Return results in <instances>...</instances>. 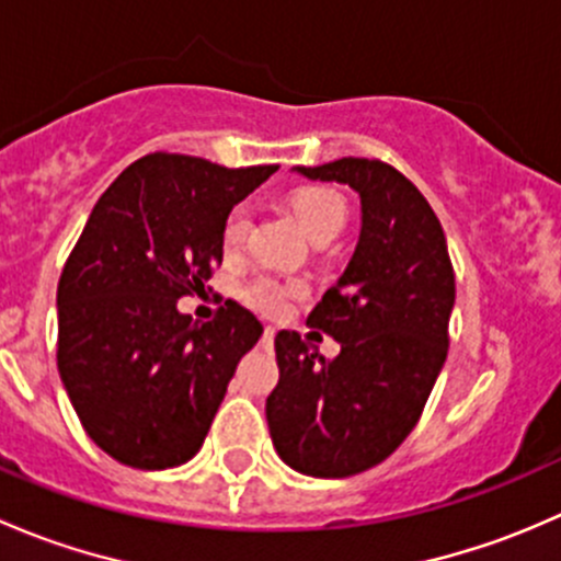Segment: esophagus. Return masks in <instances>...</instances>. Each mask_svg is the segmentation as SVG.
<instances>
[{
	"mask_svg": "<svg viewBox=\"0 0 561 561\" xmlns=\"http://www.w3.org/2000/svg\"><path fill=\"white\" fill-rule=\"evenodd\" d=\"M263 336L268 339V342H271V339L276 336V328H274V325H265V333H263Z\"/></svg>",
	"mask_w": 561,
	"mask_h": 561,
	"instance_id": "1",
	"label": "esophagus"
}]
</instances>
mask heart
<instances>
[{"instance_id": "b5f03b06", "label": "heart", "mask_w": 561, "mask_h": 561, "mask_svg": "<svg viewBox=\"0 0 561 561\" xmlns=\"http://www.w3.org/2000/svg\"><path fill=\"white\" fill-rule=\"evenodd\" d=\"M293 214L301 222V228L307 230L312 239L317 236H336L344 228V219H347V208L344 201L331 190H322V186H309L293 195L290 201ZM249 228H252V217H249L247 206H236L228 214L222 225V241L228 249H239L247 241ZM304 285L298 279H282L276 274H257L241 287V298H244L247 307H252L254 312L276 317L285 312L296 298L304 296Z\"/></svg>"}]
</instances>
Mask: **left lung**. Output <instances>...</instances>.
Listing matches in <instances>:
<instances>
[{"label": "left lung", "instance_id": "8db88e82", "mask_svg": "<svg viewBox=\"0 0 561 561\" xmlns=\"http://www.w3.org/2000/svg\"><path fill=\"white\" fill-rule=\"evenodd\" d=\"M296 171L358 192L360 239L307 320L342 353L325 360L301 333H276L279 382L265 417L287 467L350 478L386 461L421 421L448 358L454 263L434 208L388 162L342 157Z\"/></svg>", "mask_w": 561, "mask_h": 561}]
</instances>
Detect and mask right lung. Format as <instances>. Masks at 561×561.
<instances>
[{
    "label": "right lung",
    "mask_w": 561,
    "mask_h": 561,
    "mask_svg": "<svg viewBox=\"0 0 561 561\" xmlns=\"http://www.w3.org/2000/svg\"><path fill=\"white\" fill-rule=\"evenodd\" d=\"M274 171L154 151L89 214L56 290V366L81 426L116 461L168 469L201 450L263 325L236 301L208 322L175 304L201 296L230 208Z\"/></svg>",
    "instance_id": "1"
}]
</instances>
